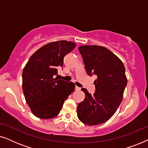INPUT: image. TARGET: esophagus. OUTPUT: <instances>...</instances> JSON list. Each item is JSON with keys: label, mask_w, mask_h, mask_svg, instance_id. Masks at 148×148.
Here are the masks:
<instances>
[{"label": "esophagus", "mask_w": 148, "mask_h": 148, "mask_svg": "<svg viewBox=\"0 0 148 148\" xmlns=\"http://www.w3.org/2000/svg\"><path fill=\"white\" fill-rule=\"evenodd\" d=\"M80 88H79V87H77V86H75V90H77V91H79V90H80Z\"/></svg>", "instance_id": "34e87169"}]
</instances>
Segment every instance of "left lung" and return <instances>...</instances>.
Listing matches in <instances>:
<instances>
[{"mask_svg": "<svg viewBox=\"0 0 148 148\" xmlns=\"http://www.w3.org/2000/svg\"><path fill=\"white\" fill-rule=\"evenodd\" d=\"M88 75L97 76L96 90L91 94L82 90L86 98L78 104L77 116L84 124L96 125L109 120L122 102L127 79L123 62L110 50L100 46L78 48Z\"/></svg>", "mask_w": 148, "mask_h": 148, "instance_id": "obj_1", "label": "left lung"}]
</instances>
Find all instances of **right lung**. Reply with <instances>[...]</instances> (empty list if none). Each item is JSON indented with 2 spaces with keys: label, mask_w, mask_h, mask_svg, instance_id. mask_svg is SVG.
<instances>
[{
  "label": "right lung",
  "mask_w": 148,
  "mask_h": 148,
  "mask_svg": "<svg viewBox=\"0 0 148 148\" xmlns=\"http://www.w3.org/2000/svg\"><path fill=\"white\" fill-rule=\"evenodd\" d=\"M76 44L65 40L47 44L31 57L22 73L25 100L36 116L52 119L61 110L64 101L75 88L73 82L58 79V69L63 65L64 57Z\"/></svg>",
  "instance_id": "right-lung-1"
}]
</instances>
